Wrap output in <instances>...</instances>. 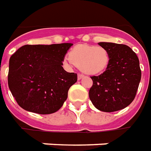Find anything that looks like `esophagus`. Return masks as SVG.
<instances>
[{"instance_id": "obj_1", "label": "esophagus", "mask_w": 151, "mask_h": 151, "mask_svg": "<svg viewBox=\"0 0 151 151\" xmlns=\"http://www.w3.org/2000/svg\"><path fill=\"white\" fill-rule=\"evenodd\" d=\"M83 77H84V76H83V75L78 74V77H77V78H78V80H80L81 79H82V78H83Z\"/></svg>"}]
</instances>
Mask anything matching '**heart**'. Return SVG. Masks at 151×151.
Returning a JSON list of instances; mask_svg holds the SVG:
<instances>
[{"mask_svg": "<svg viewBox=\"0 0 151 151\" xmlns=\"http://www.w3.org/2000/svg\"><path fill=\"white\" fill-rule=\"evenodd\" d=\"M72 64L88 75H97L106 70L110 62V54L103 47L93 45H79L68 54L64 63Z\"/></svg>", "mask_w": 151, "mask_h": 151, "instance_id": "1", "label": "heart"}]
</instances>
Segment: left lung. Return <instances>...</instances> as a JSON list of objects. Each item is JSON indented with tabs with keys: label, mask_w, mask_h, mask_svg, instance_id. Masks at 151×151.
Wrapping results in <instances>:
<instances>
[{
	"label": "left lung",
	"mask_w": 151,
	"mask_h": 151,
	"mask_svg": "<svg viewBox=\"0 0 151 151\" xmlns=\"http://www.w3.org/2000/svg\"><path fill=\"white\" fill-rule=\"evenodd\" d=\"M110 54L106 70L93 81L89 98L93 105L102 112L121 110L131 104L140 83L139 59L130 47L123 44L99 42Z\"/></svg>",
	"instance_id": "1"
}]
</instances>
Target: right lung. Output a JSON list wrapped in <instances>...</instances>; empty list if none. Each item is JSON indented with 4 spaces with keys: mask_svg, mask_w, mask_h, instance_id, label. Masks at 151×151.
Segmentation results:
<instances>
[{
    "mask_svg": "<svg viewBox=\"0 0 151 151\" xmlns=\"http://www.w3.org/2000/svg\"><path fill=\"white\" fill-rule=\"evenodd\" d=\"M72 45H25L11 56L8 84L23 109L50 114L62 107L70 87L77 81V74L62 67Z\"/></svg>",
    "mask_w": 151,
    "mask_h": 151,
    "instance_id": "add662e5",
    "label": "right lung"
}]
</instances>
